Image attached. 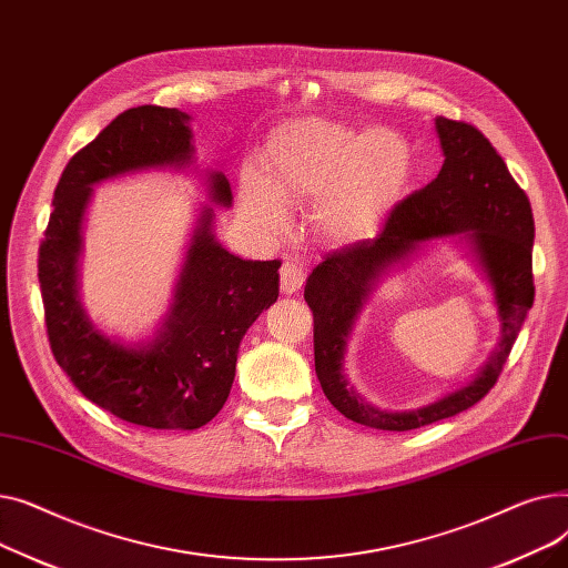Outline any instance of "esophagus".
Wrapping results in <instances>:
<instances>
[{
    "instance_id": "esophagus-1",
    "label": "esophagus",
    "mask_w": 568,
    "mask_h": 568,
    "mask_svg": "<svg viewBox=\"0 0 568 568\" xmlns=\"http://www.w3.org/2000/svg\"><path fill=\"white\" fill-rule=\"evenodd\" d=\"M304 266L302 262H294V260H287L283 262L281 266V290L283 294H294L296 290H300L304 285Z\"/></svg>"
}]
</instances>
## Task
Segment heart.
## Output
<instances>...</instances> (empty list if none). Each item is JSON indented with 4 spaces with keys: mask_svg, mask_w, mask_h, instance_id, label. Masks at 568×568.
Here are the masks:
<instances>
[{
    "mask_svg": "<svg viewBox=\"0 0 568 568\" xmlns=\"http://www.w3.org/2000/svg\"><path fill=\"white\" fill-rule=\"evenodd\" d=\"M409 142L392 129L356 131L324 119H294L266 142L262 176H244L253 216L278 227L283 202H313L315 223L341 242L368 239L412 176Z\"/></svg>",
    "mask_w": 568,
    "mask_h": 568,
    "instance_id": "obj_1",
    "label": "heart"
}]
</instances>
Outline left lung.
I'll list each match as a JSON object with an SVG mask.
<instances>
[{
  "mask_svg": "<svg viewBox=\"0 0 568 568\" xmlns=\"http://www.w3.org/2000/svg\"><path fill=\"white\" fill-rule=\"evenodd\" d=\"M444 163L433 182L400 200L375 239L326 255L306 281L313 311L315 373L329 403L347 419L377 430H414L449 419L479 403L497 384L534 304V216L525 191L490 140L467 122L435 119ZM467 231L496 287L503 341L494 359L465 390L414 413H384L346 389L339 373L344 338L382 267L433 235Z\"/></svg>",
  "mask_w": 568,
  "mask_h": 568,
  "instance_id": "8db88e82",
  "label": "left lung"
}]
</instances>
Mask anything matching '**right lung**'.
<instances>
[{"label": "right lung", "mask_w": 568, "mask_h": 568, "mask_svg": "<svg viewBox=\"0 0 568 568\" xmlns=\"http://www.w3.org/2000/svg\"><path fill=\"white\" fill-rule=\"evenodd\" d=\"M189 114L138 105L82 146L59 176L39 246V283L54 362L75 389L122 422L156 430L209 424L230 396L236 352L257 315L278 300L281 260H242L209 232L204 212L176 290V304L149 347H124L99 334L75 296L80 221L89 186L124 172L186 165ZM214 200L230 204L225 174L212 172Z\"/></svg>", "instance_id": "obj_1"}]
</instances>
